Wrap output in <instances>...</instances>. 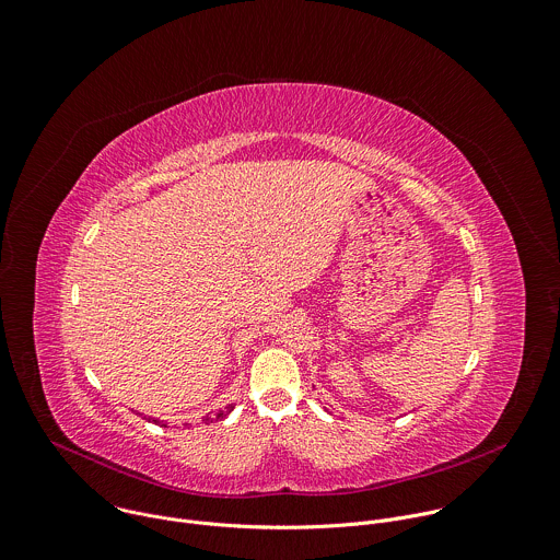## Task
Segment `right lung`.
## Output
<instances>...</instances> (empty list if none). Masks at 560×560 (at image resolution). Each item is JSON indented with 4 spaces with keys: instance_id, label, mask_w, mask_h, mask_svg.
<instances>
[{
    "instance_id": "add662e5",
    "label": "right lung",
    "mask_w": 560,
    "mask_h": 560,
    "mask_svg": "<svg viewBox=\"0 0 560 560\" xmlns=\"http://www.w3.org/2000/svg\"><path fill=\"white\" fill-rule=\"evenodd\" d=\"M234 409V405H228V407H223V409H219V411H212V413H208V416H203V422L208 424V422H217V420H223L230 411ZM151 422H155V424H162V427H166L164 422H160L158 418H149Z\"/></svg>"
}]
</instances>
